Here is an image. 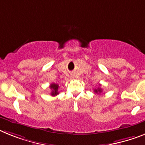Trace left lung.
Returning <instances> with one entry per match:
<instances>
[{
	"mask_svg": "<svg viewBox=\"0 0 145 145\" xmlns=\"http://www.w3.org/2000/svg\"><path fill=\"white\" fill-rule=\"evenodd\" d=\"M102 91H103V90L101 89L100 88H98L97 89H94V92H95V93H101V92H102Z\"/></svg>",
	"mask_w": 145,
	"mask_h": 145,
	"instance_id": "1",
	"label": "left lung"
}]
</instances>
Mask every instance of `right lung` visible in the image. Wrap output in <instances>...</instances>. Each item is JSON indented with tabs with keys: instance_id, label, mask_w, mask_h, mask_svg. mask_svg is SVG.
I'll list each match as a JSON object with an SVG mask.
<instances>
[{
	"instance_id": "right-lung-1",
	"label": "right lung",
	"mask_w": 145,
	"mask_h": 145,
	"mask_svg": "<svg viewBox=\"0 0 145 145\" xmlns=\"http://www.w3.org/2000/svg\"><path fill=\"white\" fill-rule=\"evenodd\" d=\"M50 88L52 89V93H51V95L52 96H57L59 93V92H58V88H59L58 84H51L50 85Z\"/></svg>"
}]
</instances>
